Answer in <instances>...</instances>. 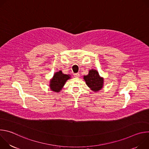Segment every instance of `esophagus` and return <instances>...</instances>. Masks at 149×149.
<instances>
[{
    "mask_svg": "<svg viewBox=\"0 0 149 149\" xmlns=\"http://www.w3.org/2000/svg\"><path fill=\"white\" fill-rule=\"evenodd\" d=\"M74 77L75 78H79V73H76L74 74Z\"/></svg>",
    "mask_w": 149,
    "mask_h": 149,
    "instance_id": "34e87169",
    "label": "esophagus"
}]
</instances>
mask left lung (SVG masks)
I'll list each match as a JSON object with an SVG mask.
<instances>
[{
	"label": "left lung",
	"mask_w": 149,
	"mask_h": 149,
	"mask_svg": "<svg viewBox=\"0 0 149 149\" xmlns=\"http://www.w3.org/2000/svg\"><path fill=\"white\" fill-rule=\"evenodd\" d=\"M84 79L87 86L94 92L99 91L103 88L104 78L100 75L96 70L91 69L89 70L88 75H84Z\"/></svg>",
	"instance_id": "8db88e82"
}]
</instances>
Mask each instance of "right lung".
Returning <instances> with one entry per match:
<instances>
[{
	"mask_svg": "<svg viewBox=\"0 0 149 149\" xmlns=\"http://www.w3.org/2000/svg\"><path fill=\"white\" fill-rule=\"evenodd\" d=\"M70 74H63L62 71H59L54 73L53 77L49 81V88L51 91L59 93L63 88L68 79L71 78Z\"/></svg>",
	"mask_w": 149,
	"mask_h": 149,
	"instance_id": "obj_1",
	"label": "right lung"
}]
</instances>
